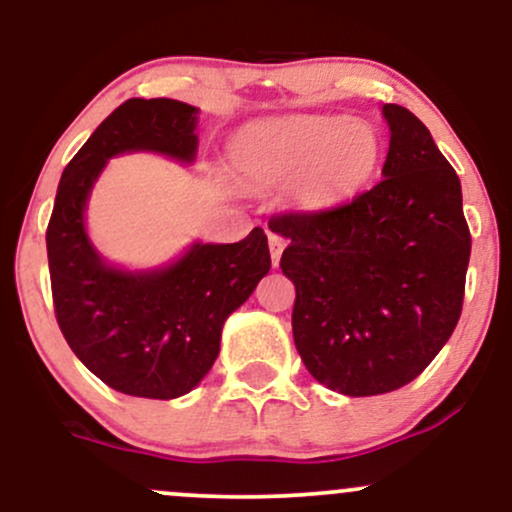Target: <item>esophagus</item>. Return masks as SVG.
<instances>
[{
  "instance_id": "34e87169",
  "label": "esophagus",
  "mask_w": 512,
  "mask_h": 512,
  "mask_svg": "<svg viewBox=\"0 0 512 512\" xmlns=\"http://www.w3.org/2000/svg\"><path fill=\"white\" fill-rule=\"evenodd\" d=\"M268 246H271V258H273V266L278 268L280 263V256H283V249H285V239L278 237V234L268 232Z\"/></svg>"
}]
</instances>
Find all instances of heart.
I'll return each mask as SVG.
<instances>
[{"instance_id":"obj_1","label":"heart","mask_w":512,"mask_h":512,"mask_svg":"<svg viewBox=\"0 0 512 512\" xmlns=\"http://www.w3.org/2000/svg\"><path fill=\"white\" fill-rule=\"evenodd\" d=\"M234 164L251 181H292L304 210H331L363 193L382 164V137L346 116H278L244 125L229 142Z\"/></svg>"}]
</instances>
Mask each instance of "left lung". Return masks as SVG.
Returning <instances> with one entry per match:
<instances>
[{"label": "left lung", "mask_w": 512, "mask_h": 512, "mask_svg": "<svg viewBox=\"0 0 512 512\" xmlns=\"http://www.w3.org/2000/svg\"><path fill=\"white\" fill-rule=\"evenodd\" d=\"M382 113L392 137L375 188L268 222L287 239L297 353L346 396L394 392L433 363L462 314L472 254L455 169L411 111L384 103Z\"/></svg>", "instance_id": "8db88e82"}]
</instances>
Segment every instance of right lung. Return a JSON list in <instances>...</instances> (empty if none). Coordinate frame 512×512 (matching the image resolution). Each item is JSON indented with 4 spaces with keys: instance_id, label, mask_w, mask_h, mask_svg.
Instances as JSON below:
<instances>
[{
    "instance_id": "right-lung-1",
    "label": "right lung",
    "mask_w": 512,
    "mask_h": 512,
    "mask_svg": "<svg viewBox=\"0 0 512 512\" xmlns=\"http://www.w3.org/2000/svg\"><path fill=\"white\" fill-rule=\"evenodd\" d=\"M198 108L174 99L120 103L62 171L48 244L50 285L62 336L116 392L176 399L198 387L220 353L222 326L271 271L268 237L193 244L157 271L108 266L84 227L91 188L111 157L159 152L191 164Z\"/></svg>"
}]
</instances>
